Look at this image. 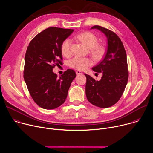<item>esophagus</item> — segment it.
<instances>
[{"mask_svg": "<svg viewBox=\"0 0 153 153\" xmlns=\"http://www.w3.org/2000/svg\"><path fill=\"white\" fill-rule=\"evenodd\" d=\"M76 74H77V75H79V74H82V72L80 71H79V70L76 71Z\"/></svg>", "mask_w": 153, "mask_h": 153, "instance_id": "esophagus-1", "label": "esophagus"}]
</instances>
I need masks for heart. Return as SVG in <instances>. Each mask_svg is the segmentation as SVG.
I'll use <instances>...</instances> for the list:
<instances>
[{"label": "heart", "mask_w": 153, "mask_h": 153, "mask_svg": "<svg viewBox=\"0 0 153 153\" xmlns=\"http://www.w3.org/2000/svg\"><path fill=\"white\" fill-rule=\"evenodd\" d=\"M76 38L81 42L85 47L91 48V53L96 60L100 59L105 53V47L101 44H97V38L95 34L90 31H85L76 36ZM71 42L70 39H65L61 45V52L64 56L68 57L71 53ZM69 66L71 68L79 70H85L90 67L93 62L91 59L88 57H74L69 60Z\"/></svg>", "instance_id": "b5f03b06"}]
</instances>
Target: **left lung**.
I'll return each instance as SVG.
<instances>
[{
    "instance_id": "1",
    "label": "left lung",
    "mask_w": 153,
    "mask_h": 153,
    "mask_svg": "<svg viewBox=\"0 0 153 153\" xmlns=\"http://www.w3.org/2000/svg\"><path fill=\"white\" fill-rule=\"evenodd\" d=\"M106 37L108 47L103 59L92 70L102 73L100 80H95L85 74L86 77L85 93L88 100L93 105L103 108L116 103L123 93L128 80L126 54L123 43L113 31L95 25Z\"/></svg>"
}]
</instances>
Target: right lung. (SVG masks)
Masks as SVG:
<instances>
[{
  "label": "right lung",
  "mask_w": 153,
  "mask_h": 153,
  "mask_svg": "<svg viewBox=\"0 0 153 153\" xmlns=\"http://www.w3.org/2000/svg\"><path fill=\"white\" fill-rule=\"evenodd\" d=\"M74 30L50 27L30 42L25 56L24 78L29 93L40 107L52 110L62 105L76 74L68 69L59 78L53 69L62 64L61 45Z\"/></svg>",
  "instance_id": "1"
}]
</instances>
